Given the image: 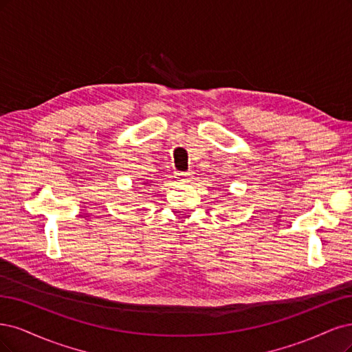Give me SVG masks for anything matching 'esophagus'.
I'll return each mask as SVG.
<instances>
[{"label":"esophagus","instance_id":"34e87169","mask_svg":"<svg viewBox=\"0 0 352 352\" xmlns=\"http://www.w3.org/2000/svg\"><path fill=\"white\" fill-rule=\"evenodd\" d=\"M181 179H190L192 177V173L191 171H186V173H179L178 174Z\"/></svg>","mask_w":352,"mask_h":352}]
</instances>
